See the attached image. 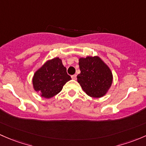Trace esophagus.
Listing matches in <instances>:
<instances>
[{"instance_id":"1","label":"esophagus","mask_w":146,"mask_h":146,"mask_svg":"<svg viewBox=\"0 0 146 146\" xmlns=\"http://www.w3.org/2000/svg\"><path fill=\"white\" fill-rule=\"evenodd\" d=\"M72 79H74V80H76V74H74L72 76Z\"/></svg>"}]
</instances>
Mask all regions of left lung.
Instances as JSON below:
<instances>
[{
    "label": "left lung",
    "instance_id": "obj_1",
    "mask_svg": "<svg viewBox=\"0 0 146 146\" xmlns=\"http://www.w3.org/2000/svg\"><path fill=\"white\" fill-rule=\"evenodd\" d=\"M81 73L77 82L88 96L101 98L107 94L112 84V74L108 65L98 56H87L79 59Z\"/></svg>",
    "mask_w": 146,
    "mask_h": 146
}]
</instances>
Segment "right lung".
I'll use <instances>...</instances> for the list:
<instances>
[{
  "instance_id": "right-lung-1",
  "label": "right lung",
  "mask_w": 146,
  "mask_h": 146,
  "mask_svg": "<svg viewBox=\"0 0 146 146\" xmlns=\"http://www.w3.org/2000/svg\"><path fill=\"white\" fill-rule=\"evenodd\" d=\"M67 69L59 58L48 60L35 73L32 79L34 89L41 97L50 98L62 89L63 86L70 80Z\"/></svg>"
}]
</instances>
